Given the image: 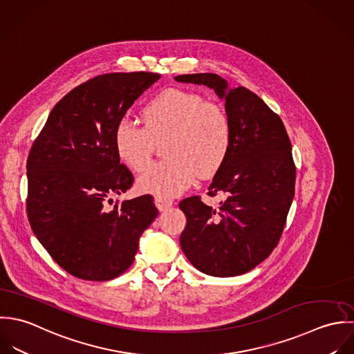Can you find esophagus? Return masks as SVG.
<instances>
[{
  "label": "esophagus",
  "instance_id": "34e87169",
  "mask_svg": "<svg viewBox=\"0 0 354 354\" xmlns=\"http://www.w3.org/2000/svg\"><path fill=\"white\" fill-rule=\"evenodd\" d=\"M172 200L167 198V197H156L154 198V205L157 207L158 211H167L168 208L172 207Z\"/></svg>",
  "mask_w": 354,
  "mask_h": 354
}]
</instances>
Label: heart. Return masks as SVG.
Wrapping results in <instances>:
<instances>
[{
	"label": "heart",
	"mask_w": 354,
	"mask_h": 354,
	"mask_svg": "<svg viewBox=\"0 0 354 354\" xmlns=\"http://www.w3.org/2000/svg\"><path fill=\"white\" fill-rule=\"evenodd\" d=\"M143 127L123 119L115 130L118 157L133 171L148 165L156 141L165 139L168 159L138 178L142 193L176 196L197 176L207 178L225 161L232 145V122L225 108L196 91L168 88L142 109Z\"/></svg>",
	"instance_id": "1"
}]
</instances>
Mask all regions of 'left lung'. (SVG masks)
<instances>
[{
	"label": "left lung",
	"instance_id": "8db88e82",
	"mask_svg": "<svg viewBox=\"0 0 354 354\" xmlns=\"http://www.w3.org/2000/svg\"><path fill=\"white\" fill-rule=\"evenodd\" d=\"M183 83L205 84L225 101L232 122L230 153L213 176L208 196L182 200L187 223L180 246L189 261L211 277L249 272L277 248L294 198L295 165L282 119L246 87L230 88L216 73L175 76Z\"/></svg>",
	"mask_w": 354,
	"mask_h": 354
}]
</instances>
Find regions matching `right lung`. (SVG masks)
I'll list each match as a JSON object with an SVG mask.
<instances>
[{"mask_svg":"<svg viewBox=\"0 0 354 354\" xmlns=\"http://www.w3.org/2000/svg\"><path fill=\"white\" fill-rule=\"evenodd\" d=\"M113 72L72 88L52 109L27 158V216L52 259L68 274L111 281L130 268L142 232L158 214L153 197L106 207L134 182L115 150V130L160 79Z\"/></svg>","mask_w":354,"mask_h":354,"instance_id":"right-lung-1","label":"right lung"}]
</instances>
